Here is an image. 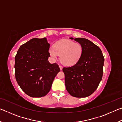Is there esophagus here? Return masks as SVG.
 I'll list each match as a JSON object with an SVG mask.
<instances>
[{"label":"esophagus","mask_w":122,"mask_h":122,"mask_svg":"<svg viewBox=\"0 0 122 122\" xmlns=\"http://www.w3.org/2000/svg\"><path fill=\"white\" fill-rule=\"evenodd\" d=\"M59 68H60V69L61 71V70L62 69V68H63L62 66H60V65H59Z\"/></svg>","instance_id":"34e87169"}]
</instances>
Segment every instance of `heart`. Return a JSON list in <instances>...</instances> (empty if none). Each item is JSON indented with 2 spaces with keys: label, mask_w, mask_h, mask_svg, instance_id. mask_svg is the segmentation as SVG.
<instances>
[{
  "label": "heart",
  "mask_w": 122,
  "mask_h": 122,
  "mask_svg": "<svg viewBox=\"0 0 122 122\" xmlns=\"http://www.w3.org/2000/svg\"><path fill=\"white\" fill-rule=\"evenodd\" d=\"M54 47L49 48V53L53 59H56L58 55L63 65L73 66L79 61L83 53V47L78 42L69 40H60L54 44Z\"/></svg>",
  "instance_id": "b5f03b06"
}]
</instances>
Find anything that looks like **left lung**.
I'll list each match as a JSON object with an SVG mask.
<instances>
[{
	"mask_svg": "<svg viewBox=\"0 0 122 122\" xmlns=\"http://www.w3.org/2000/svg\"><path fill=\"white\" fill-rule=\"evenodd\" d=\"M74 40L82 45L83 53L75 65L63 68L65 86L71 96L86 97L96 90L102 80L104 58L101 49L92 41L84 38Z\"/></svg>",
	"mask_w": 122,
	"mask_h": 122,
	"instance_id": "8db88e82",
	"label": "left lung"
}]
</instances>
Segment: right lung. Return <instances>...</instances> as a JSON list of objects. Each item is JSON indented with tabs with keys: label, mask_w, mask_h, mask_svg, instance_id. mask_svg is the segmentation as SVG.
Returning a JSON list of instances; mask_svg holds the SVG:
<instances>
[{
	"label": "right lung",
	"mask_w": 122,
	"mask_h": 122,
	"mask_svg": "<svg viewBox=\"0 0 122 122\" xmlns=\"http://www.w3.org/2000/svg\"><path fill=\"white\" fill-rule=\"evenodd\" d=\"M49 45L46 38H33L20 47L14 58L16 82L32 97L46 95L60 71L57 63L48 61Z\"/></svg>",
	"instance_id": "obj_1"
}]
</instances>
